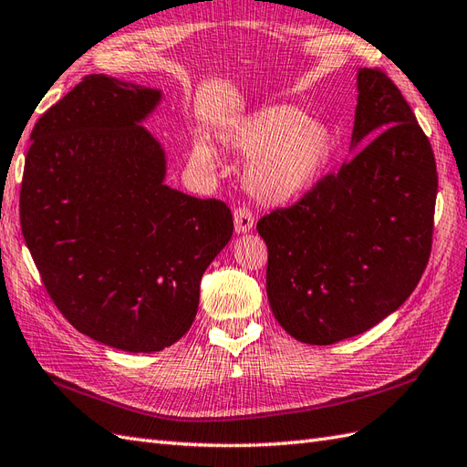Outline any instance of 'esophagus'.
<instances>
[{
    "label": "esophagus",
    "mask_w": 467,
    "mask_h": 467,
    "mask_svg": "<svg viewBox=\"0 0 467 467\" xmlns=\"http://www.w3.org/2000/svg\"><path fill=\"white\" fill-rule=\"evenodd\" d=\"M233 214H234V231H236L238 234L253 231V226H254V214H253V211H250L246 205H238Z\"/></svg>",
    "instance_id": "obj_1"
}]
</instances>
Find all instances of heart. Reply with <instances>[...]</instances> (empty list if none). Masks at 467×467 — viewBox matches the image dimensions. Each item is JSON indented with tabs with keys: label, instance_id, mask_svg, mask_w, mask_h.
<instances>
[{
	"label": "heart",
	"instance_id": "heart-1",
	"mask_svg": "<svg viewBox=\"0 0 467 467\" xmlns=\"http://www.w3.org/2000/svg\"><path fill=\"white\" fill-rule=\"evenodd\" d=\"M224 141L234 151L253 158L246 183L268 202L290 201L316 182L333 150L331 131L288 104L270 106L224 130ZM193 155L213 161V150L197 141Z\"/></svg>",
	"mask_w": 467,
	"mask_h": 467
}]
</instances>
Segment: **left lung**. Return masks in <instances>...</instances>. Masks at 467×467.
<instances>
[{"label":"left lung","mask_w":467,"mask_h":467,"mask_svg":"<svg viewBox=\"0 0 467 467\" xmlns=\"http://www.w3.org/2000/svg\"><path fill=\"white\" fill-rule=\"evenodd\" d=\"M357 80L351 143L366 146L256 224L268 246L272 314L309 345L358 336L399 309L432 250L430 140L385 70L361 68Z\"/></svg>","instance_id":"8db88e82"}]
</instances>
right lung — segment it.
Here are the masks:
<instances>
[{
    "mask_svg": "<svg viewBox=\"0 0 467 467\" xmlns=\"http://www.w3.org/2000/svg\"><path fill=\"white\" fill-rule=\"evenodd\" d=\"M160 90L88 75L35 124L19 221L47 294L109 348L153 353L189 331L202 272L233 236L219 199L167 187L140 122Z\"/></svg>",
    "mask_w": 467,
    "mask_h": 467,
    "instance_id": "right-lung-1",
    "label": "right lung"
}]
</instances>
